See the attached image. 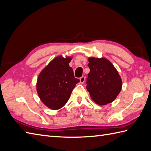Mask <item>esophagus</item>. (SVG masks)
I'll return each mask as SVG.
<instances>
[{"mask_svg": "<svg viewBox=\"0 0 151 151\" xmlns=\"http://www.w3.org/2000/svg\"><path fill=\"white\" fill-rule=\"evenodd\" d=\"M84 82H85V77L82 76L81 78H80V82L81 83H83Z\"/></svg>", "mask_w": 151, "mask_h": 151, "instance_id": "1", "label": "esophagus"}]
</instances>
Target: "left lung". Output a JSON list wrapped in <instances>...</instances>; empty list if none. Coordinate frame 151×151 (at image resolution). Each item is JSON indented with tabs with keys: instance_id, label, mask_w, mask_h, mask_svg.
Wrapping results in <instances>:
<instances>
[{
	"instance_id": "obj_1",
	"label": "left lung",
	"mask_w": 151,
	"mask_h": 151,
	"mask_svg": "<svg viewBox=\"0 0 151 151\" xmlns=\"http://www.w3.org/2000/svg\"><path fill=\"white\" fill-rule=\"evenodd\" d=\"M90 72L86 88L92 100L100 106L111 103L121 91L122 81L118 71L106 58H88Z\"/></svg>"
}]
</instances>
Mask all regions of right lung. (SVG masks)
Instances as JSON below:
<instances>
[{
	"label": "right lung",
	"mask_w": 151,
	"mask_h": 151,
	"mask_svg": "<svg viewBox=\"0 0 151 151\" xmlns=\"http://www.w3.org/2000/svg\"><path fill=\"white\" fill-rule=\"evenodd\" d=\"M71 59V57L58 56L42 70L38 76V95L51 109L57 110L64 107L76 84L80 82L75 78L73 69L69 65Z\"/></svg>",
	"instance_id": "right-lung-1"
}]
</instances>
